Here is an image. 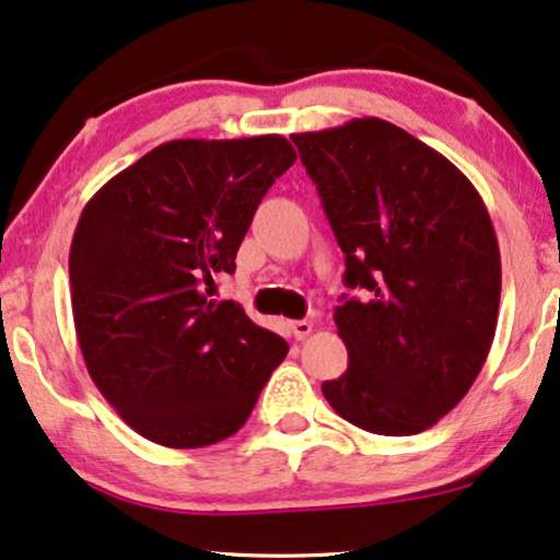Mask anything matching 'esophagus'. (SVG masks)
Wrapping results in <instances>:
<instances>
[{
    "instance_id": "esophagus-1",
    "label": "esophagus",
    "mask_w": 560,
    "mask_h": 560,
    "mask_svg": "<svg viewBox=\"0 0 560 560\" xmlns=\"http://www.w3.org/2000/svg\"><path fill=\"white\" fill-rule=\"evenodd\" d=\"M312 322L306 319H296V322H289V332L294 335V340H304V337L312 335Z\"/></svg>"
}]
</instances>
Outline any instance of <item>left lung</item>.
I'll list each match as a JSON object with an SVG mask.
<instances>
[{"label": "left lung", "mask_w": 560, "mask_h": 560, "mask_svg": "<svg viewBox=\"0 0 560 560\" xmlns=\"http://www.w3.org/2000/svg\"><path fill=\"white\" fill-rule=\"evenodd\" d=\"M345 254L335 325L348 370L322 383L345 421L383 436L434 427L475 383L500 310V248L475 185L396 124L291 133Z\"/></svg>", "instance_id": "8db88e82"}]
</instances>
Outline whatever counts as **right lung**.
I'll list each match as a JSON object with an SVG mask.
<instances>
[{
	"mask_svg": "<svg viewBox=\"0 0 560 560\" xmlns=\"http://www.w3.org/2000/svg\"><path fill=\"white\" fill-rule=\"evenodd\" d=\"M296 162L279 133L175 139L93 195L70 243L85 368L129 427L172 448L233 436L289 345L212 302L264 195Z\"/></svg>",
	"mask_w": 560,
	"mask_h": 560,
	"instance_id": "add662e5",
	"label": "right lung"
}]
</instances>
